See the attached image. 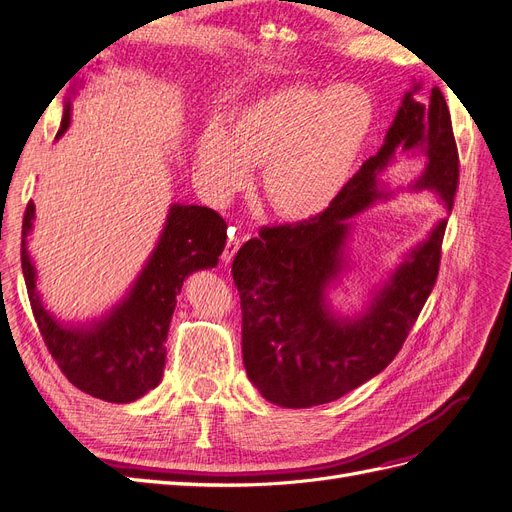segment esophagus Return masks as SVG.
<instances>
[{
    "instance_id": "1",
    "label": "esophagus",
    "mask_w": 512,
    "mask_h": 512,
    "mask_svg": "<svg viewBox=\"0 0 512 512\" xmlns=\"http://www.w3.org/2000/svg\"><path fill=\"white\" fill-rule=\"evenodd\" d=\"M241 241H243V237L239 235V232H237L235 228H230V230H228V241H226L224 252H222V260L226 262V265H228V262H232V258H235Z\"/></svg>"
}]
</instances>
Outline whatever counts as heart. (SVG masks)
I'll list each match as a JSON object with an SVG mask.
<instances>
[{
    "mask_svg": "<svg viewBox=\"0 0 512 512\" xmlns=\"http://www.w3.org/2000/svg\"><path fill=\"white\" fill-rule=\"evenodd\" d=\"M374 123L376 102L356 83L275 87L200 132L194 164L218 198L239 192L250 166L262 164L269 209L290 222L312 220L346 188Z\"/></svg>",
    "mask_w": 512,
    "mask_h": 512,
    "instance_id": "heart-1",
    "label": "heart"
}]
</instances>
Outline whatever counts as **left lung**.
Here are the masks:
<instances>
[{
    "instance_id": "8db88e82",
    "label": "left lung",
    "mask_w": 512,
    "mask_h": 512,
    "mask_svg": "<svg viewBox=\"0 0 512 512\" xmlns=\"http://www.w3.org/2000/svg\"><path fill=\"white\" fill-rule=\"evenodd\" d=\"M414 83L371 156L312 220L262 228L232 260V280L243 312V365L260 395L282 408L329 404L378 376L404 346L436 284L446 218L404 256L384 284L369 292L361 314H337L329 288L350 267V218L389 198L382 181L399 153L423 156L425 168L410 188L438 194L451 213L459 156L451 113L438 87L418 102Z\"/></svg>"
}]
</instances>
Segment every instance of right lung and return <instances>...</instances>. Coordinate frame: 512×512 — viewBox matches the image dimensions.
Masks as SVG:
<instances>
[{"label": "right lung", "mask_w": 512, "mask_h": 512, "mask_svg": "<svg viewBox=\"0 0 512 512\" xmlns=\"http://www.w3.org/2000/svg\"><path fill=\"white\" fill-rule=\"evenodd\" d=\"M72 119V98L55 138L64 136ZM36 205L29 200L23 218L21 267L29 303L46 348L64 376L83 393L111 404H130L156 389L164 374L166 335L177 294L185 277L213 269L226 245V222L209 207L173 203L160 239L117 305L91 322H64L44 307L36 288L38 275L29 256Z\"/></svg>", "instance_id": "1"}]
</instances>
